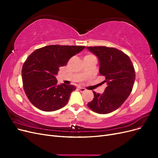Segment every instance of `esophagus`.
<instances>
[{"label": "esophagus", "instance_id": "1", "mask_svg": "<svg viewBox=\"0 0 158 158\" xmlns=\"http://www.w3.org/2000/svg\"><path fill=\"white\" fill-rule=\"evenodd\" d=\"M79 89L81 92H85V89L84 88H82V87H79Z\"/></svg>", "mask_w": 158, "mask_h": 158}]
</instances>
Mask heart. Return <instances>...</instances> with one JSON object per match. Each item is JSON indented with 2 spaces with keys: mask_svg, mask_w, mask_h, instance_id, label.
Returning a JSON list of instances; mask_svg holds the SVG:
<instances>
[{
  "mask_svg": "<svg viewBox=\"0 0 158 158\" xmlns=\"http://www.w3.org/2000/svg\"><path fill=\"white\" fill-rule=\"evenodd\" d=\"M92 57H94V56L92 54H86L84 56V59H90L92 58Z\"/></svg>",
  "mask_w": 158,
  "mask_h": 158,
  "instance_id": "1",
  "label": "heart"
}]
</instances>
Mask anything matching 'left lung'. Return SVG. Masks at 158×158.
I'll list each match as a JSON object with an SVG mask.
<instances>
[{"label": "left lung", "mask_w": 158, "mask_h": 158, "mask_svg": "<svg viewBox=\"0 0 158 158\" xmlns=\"http://www.w3.org/2000/svg\"><path fill=\"white\" fill-rule=\"evenodd\" d=\"M96 55L101 75L107 86L102 94L93 92L94 97L87 106L99 114L115 111L131 94L135 80V70L129 56L120 50L104 46L86 48Z\"/></svg>", "instance_id": "obj_1"}]
</instances>
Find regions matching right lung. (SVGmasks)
<instances>
[{"mask_svg": "<svg viewBox=\"0 0 158 158\" xmlns=\"http://www.w3.org/2000/svg\"><path fill=\"white\" fill-rule=\"evenodd\" d=\"M85 46L48 45L36 49L27 57L22 70L23 89L30 102L44 111H54L64 107L74 85L58 84L55 76L60 66Z\"/></svg>", "mask_w": 158, "mask_h": 158, "instance_id": "right-lung-1", "label": "right lung"}]
</instances>
